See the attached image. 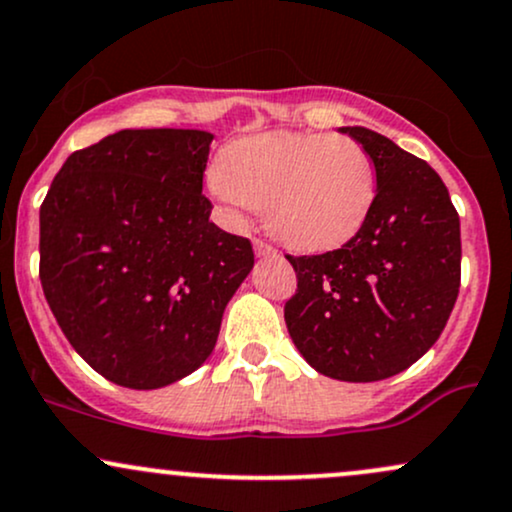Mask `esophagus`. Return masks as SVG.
<instances>
[{
    "instance_id": "1",
    "label": "esophagus",
    "mask_w": 512,
    "mask_h": 512,
    "mask_svg": "<svg viewBox=\"0 0 512 512\" xmlns=\"http://www.w3.org/2000/svg\"><path fill=\"white\" fill-rule=\"evenodd\" d=\"M255 255H257V257H274L276 250H274L269 243H264V240L257 238V240H255Z\"/></svg>"
}]
</instances>
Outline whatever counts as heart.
<instances>
[{"label": "heart", "instance_id": "b5f03b06", "mask_svg": "<svg viewBox=\"0 0 512 512\" xmlns=\"http://www.w3.org/2000/svg\"><path fill=\"white\" fill-rule=\"evenodd\" d=\"M214 190L228 204L264 209L269 233L291 250L322 252L361 231L378 173L363 144L346 134L276 132L228 146Z\"/></svg>", "mask_w": 512, "mask_h": 512}]
</instances>
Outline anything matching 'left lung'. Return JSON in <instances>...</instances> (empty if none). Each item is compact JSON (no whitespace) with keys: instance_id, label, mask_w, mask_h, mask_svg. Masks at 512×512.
<instances>
[{"instance_id":"1","label":"left lung","mask_w":512,"mask_h":512,"mask_svg":"<svg viewBox=\"0 0 512 512\" xmlns=\"http://www.w3.org/2000/svg\"><path fill=\"white\" fill-rule=\"evenodd\" d=\"M375 163L366 223L339 250L286 255L298 289L284 305L289 334L317 373L375 383L436 344L460 291V216L421 158L366 127H342Z\"/></svg>"}]
</instances>
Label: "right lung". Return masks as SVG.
<instances>
[{"mask_svg": "<svg viewBox=\"0 0 512 512\" xmlns=\"http://www.w3.org/2000/svg\"><path fill=\"white\" fill-rule=\"evenodd\" d=\"M202 129H122L74 151L40 204V284L76 354L110 383L156 390L214 351L255 264L209 221Z\"/></svg>", "mask_w": 512, "mask_h": 512, "instance_id": "1", "label": "right lung"}]
</instances>
